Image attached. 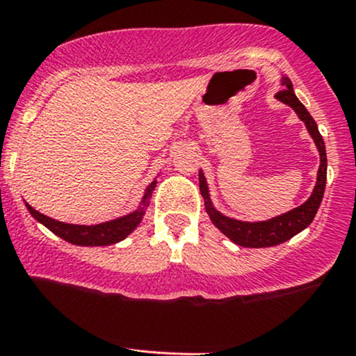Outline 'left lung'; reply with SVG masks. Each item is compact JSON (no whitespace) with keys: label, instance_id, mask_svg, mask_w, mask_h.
<instances>
[{"label":"left lung","instance_id":"left-lung-1","mask_svg":"<svg viewBox=\"0 0 356 356\" xmlns=\"http://www.w3.org/2000/svg\"><path fill=\"white\" fill-rule=\"evenodd\" d=\"M282 86L284 89L275 95V97L282 103L289 104L291 108H294V111L298 113L299 118L304 121L307 131L314 140L316 147L319 150V157H321V163H319L318 170V181H316L314 191H312L311 197L304 202L299 208L289 211L286 214H280V216L272 218L268 221H259V222H248V221H238L232 220V218L225 216L220 211H216L211 204L209 199V191L208 184H206L204 174L199 170V189H201V196L204 197V206L206 213L209 214L211 221L216 226L218 229L229 238L233 243L240 245V247L247 248H264V247H275V245L284 243V241L291 240L292 236L298 235L299 232H302L304 228L311 225L314 220L316 213H318L319 204L323 201L324 187H326V169H327V160H326V147H324L323 136L319 134L318 124L312 120L304 104L298 99V96L294 95V89H292V83L289 77H282Z\"/></svg>","mask_w":356,"mask_h":356}]
</instances>
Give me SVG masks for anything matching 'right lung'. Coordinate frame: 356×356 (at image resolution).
Instances as JSON below:
<instances>
[{
    "label": "right lung",
    "instance_id": "1",
    "mask_svg": "<svg viewBox=\"0 0 356 356\" xmlns=\"http://www.w3.org/2000/svg\"><path fill=\"white\" fill-rule=\"evenodd\" d=\"M155 184H157V181H154L148 186L142 201V208L127 214V216L118 218V220L101 222V225H69V222L52 220V218L38 213V211L33 209L30 204H26V208H29L30 214H32L35 220L40 221L42 225L47 226L52 233H56L57 236H60L62 240L69 241V243L72 245H83V247H104V245L118 243V241L127 238L136 226L140 225L143 214H145V208L148 204V199L152 196V191L155 189Z\"/></svg>",
    "mask_w": 356,
    "mask_h": 356
}]
</instances>
